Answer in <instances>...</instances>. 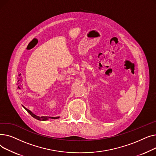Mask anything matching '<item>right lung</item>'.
<instances>
[{
  "label": "right lung",
  "instance_id": "obj_1",
  "mask_svg": "<svg viewBox=\"0 0 156 156\" xmlns=\"http://www.w3.org/2000/svg\"><path fill=\"white\" fill-rule=\"evenodd\" d=\"M23 107L27 111V112L30 114V115H31L33 118H35V119H38V120H40V121H46V120H48V119H57V118H59V116H58V117H49V116H42V117H39V116H36L35 114H34V113H33V112H32L31 111H30L29 109H27L25 107H24L23 105Z\"/></svg>",
  "mask_w": 156,
  "mask_h": 156
}]
</instances>
